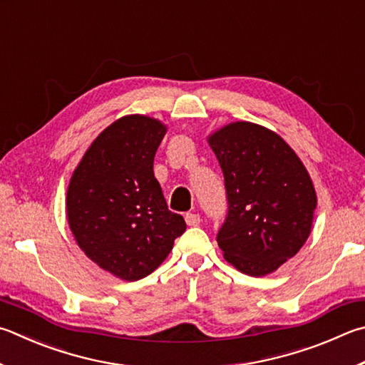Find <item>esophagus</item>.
Returning a JSON list of instances; mask_svg holds the SVG:
<instances>
[{
  "instance_id": "1",
  "label": "esophagus",
  "mask_w": 365,
  "mask_h": 365,
  "mask_svg": "<svg viewBox=\"0 0 365 365\" xmlns=\"http://www.w3.org/2000/svg\"><path fill=\"white\" fill-rule=\"evenodd\" d=\"M185 222H187L188 227H197V225L201 223V217L197 214H191V212H188V214L185 215Z\"/></svg>"
}]
</instances>
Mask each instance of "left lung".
Here are the masks:
<instances>
[{
    "label": "left lung",
    "mask_w": 365,
    "mask_h": 365,
    "mask_svg": "<svg viewBox=\"0 0 365 365\" xmlns=\"http://www.w3.org/2000/svg\"><path fill=\"white\" fill-rule=\"evenodd\" d=\"M207 142L228 197L218 247L244 274L273 273L311 233L317 205L313 180L286 140L260 124L230 123L212 132Z\"/></svg>",
    "instance_id": "obj_1"
}]
</instances>
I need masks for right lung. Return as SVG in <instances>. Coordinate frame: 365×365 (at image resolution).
<instances>
[{
    "mask_svg": "<svg viewBox=\"0 0 365 365\" xmlns=\"http://www.w3.org/2000/svg\"><path fill=\"white\" fill-rule=\"evenodd\" d=\"M168 132L160 119L128 115L97 135L67 190V218L78 246L102 269L138 281L160 267L187 230L168 209L153 172Z\"/></svg>",
    "mask_w": 365,
    "mask_h": 365,
    "instance_id": "add662e5",
    "label": "right lung"
}]
</instances>
